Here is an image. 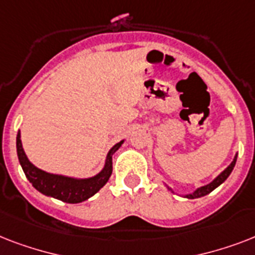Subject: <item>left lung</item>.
I'll use <instances>...</instances> for the list:
<instances>
[{"label": "left lung", "instance_id": "obj_1", "mask_svg": "<svg viewBox=\"0 0 255 255\" xmlns=\"http://www.w3.org/2000/svg\"><path fill=\"white\" fill-rule=\"evenodd\" d=\"M236 161H237V156L234 157V160L232 161V164H230L229 167L226 168L224 172H222L221 174H218L217 177L214 178L213 181L210 182V184H208V185L205 186H201V188H198L197 190H194L193 193L192 194H186L185 197L188 198H198V197H202V196H206V194H209L212 190H214L216 188H217L218 185H221L222 182L225 181L226 178L229 177V174L232 173V170H233L234 165H236Z\"/></svg>", "mask_w": 255, "mask_h": 255}]
</instances>
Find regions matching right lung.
<instances>
[{"instance_id": "obj_1", "label": "right lung", "mask_w": 255, "mask_h": 255, "mask_svg": "<svg viewBox=\"0 0 255 255\" xmlns=\"http://www.w3.org/2000/svg\"><path fill=\"white\" fill-rule=\"evenodd\" d=\"M122 144H123V141L114 145L111 151L108 152L106 165L100 173L91 178H83V180L47 173L45 170L34 167L33 164L27 160L25 152H23L19 132L17 135V155L26 177L35 189L46 194V196L58 198L61 201L69 202V204H78V202L85 201L91 196H94L108 181V178L112 173V155L119 149Z\"/></svg>"}]
</instances>
